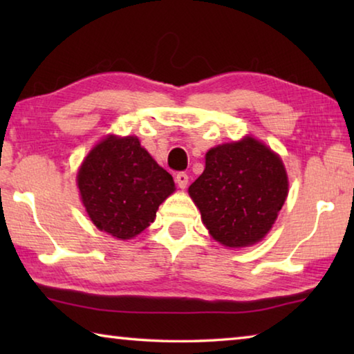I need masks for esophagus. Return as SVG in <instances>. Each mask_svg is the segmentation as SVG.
I'll return each instance as SVG.
<instances>
[{"instance_id":"obj_1","label":"esophagus","mask_w":354,"mask_h":354,"mask_svg":"<svg viewBox=\"0 0 354 354\" xmlns=\"http://www.w3.org/2000/svg\"><path fill=\"white\" fill-rule=\"evenodd\" d=\"M175 179H176V184L179 185V187H181V189L187 187V184H189V175H187V173L179 171Z\"/></svg>"}]
</instances>
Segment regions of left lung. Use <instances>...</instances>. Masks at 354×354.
<instances>
[{
	"label": "left lung",
	"instance_id": "8db88e82",
	"mask_svg": "<svg viewBox=\"0 0 354 354\" xmlns=\"http://www.w3.org/2000/svg\"><path fill=\"white\" fill-rule=\"evenodd\" d=\"M279 156L247 137L209 149L206 169L189 187L211 236L226 247H248L270 231L287 196Z\"/></svg>",
	"mask_w": 354,
	"mask_h": 354
}]
</instances>
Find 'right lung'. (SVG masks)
<instances>
[{
  "mask_svg": "<svg viewBox=\"0 0 354 354\" xmlns=\"http://www.w3.org/2000/svg\"><path fill=\"white\" fill-rule=\"evenodd\" d=\"M77 187L95 226L127 241L153 223L159 205L175 190V183L137 137L111 136L82 162Z\"/></svg>",
  "mask_w": 354,
  "mask_h": 354,
  "instance_id": "add662e5",
  "label": "right lung"
}]
</instances>
